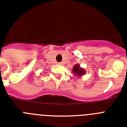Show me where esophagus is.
<instances>
[{
	"instance_id": "34e87169",
	"label": "esophagus",
	"mask_w": 127,
	"mask_h": 127,
	"mask_svg": "<svg viewBox=\"0 0 127 127\" xmlns=\"http://www.w3.org/2000/svg\"><path fill=\"white\" fill-rule=\"evenodd\" d=\"M58 64H59V65H63V63L62 62H60V63H58Z\"/></svg>"
}]
</instances>
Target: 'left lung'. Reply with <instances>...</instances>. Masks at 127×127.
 <instances>
[{"label": "left lung", "mask_w": 127, "mask_h": 127, "mask_svg": "<svg viewBox=\"0 0 127 127\" xmlns=\"http://www.w3.org/2000/svg\"><path fill=\"white\" fill-rule=\"evenodd\" d=\"M72 72L74 73V75L78 76V77H81L84 74L86 73V71L84 68H81L79 64H77L73 66L72 70Z\"/></svg>", "instance_id": "obj_1"}]
</instances>
